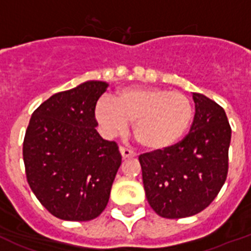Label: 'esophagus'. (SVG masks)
Segmentation results:
<instances>
[{
  "instance_id": "obj_1",
  "label": "esophagus",
  "mask_w": 251,
  "mask_h": 251,
  "mask_svg": "<svg viewBox=\"0 0 251 251\" xmlns=\"http://www.w3.org/2000/svg\"><path fill=\"white\" fill-rule=\"evenodd\" d=\"M120 153H121V156H123V159H128V157H135L136 156V153L134 152V151H131L128 150V149L124 148V146H120Z\"/></svg>"
}]
</instances>
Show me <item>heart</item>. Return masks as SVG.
<instances>
[{
	"instance_id": "obj_1",
	"label": "heart",
	"mask_w": 251,
	"mask_h": 251,
	"mask_svg": "<svg viewBox=\"0 0 251 251\" xmlns=\"http://www.w3.org/2000/svg\"><path fill=\"white\" fill-rule=\"evenodd\" d=\"M96 120L107 136L124 132L132 121L140 145L162 150L184 137L194 117L193 102L186 95L161 87H127L103 98L96 105Z\"/></svg>"
}]
</instances>
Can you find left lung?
I'll use <instances>...</instances> for the list:
<instances>
[{
	"mask_svg": "<svg viewBox=\"0 0 251 251\" xmlns=\"http://www.w3.org/2000/svg\"><path fill=\"white\" fill-rule=\"evenodd\" d=\"M195 116L175 145L139 156L146 199L157 215L180 219L206 209L224 185L231 127L224 109L193 94Z\"/></svg>",
	"mask_w": 251,
	"mask_h": 251,
	"instance_id": "obj_1",
	"label": "left lung"
}]
</instances>
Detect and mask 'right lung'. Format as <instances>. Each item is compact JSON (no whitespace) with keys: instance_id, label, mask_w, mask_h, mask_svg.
<instances>
[{"instance_id":"right-lung-1","label":"right lung","mask_w":251,"mask_h":251,"mask_svg":"<svg viewBox=\"0 0 251 251\" xmlns=\"http://www.w3.org/2000/svg\"><path fill=\"white\" fill-rule=\"evenodd\" d=\"M107 86L87 81L57 92L33 111L27 126L22 149L27 182L62 220H92L109 202L121 153L95 128L96 103Z\"/></svg>"}]
</instances>
